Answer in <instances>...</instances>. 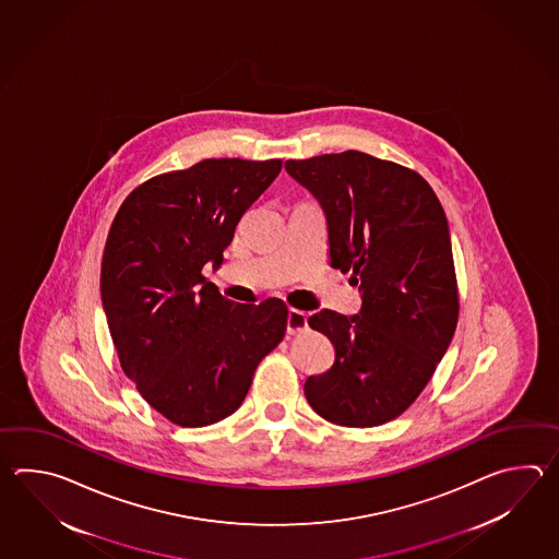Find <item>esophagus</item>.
Segmentation results:
<instances>
[{
    "instance_id": "obj_1",
    "label": "esophagus",
    "mask_w": 559,
    "mask_h": 559,
    "mask_svg": "<svg viewBox=\"0 0 559 559\" xmlns=\"http://www.w3.org/2000/svg\"><path fill=\"white\" fill-rule=\"evenodd\" d=\"M306 330H308V316L304 311L289 309V313H287V333L297 335V333L306 332Z\"/></svg>"
}]
</instances>
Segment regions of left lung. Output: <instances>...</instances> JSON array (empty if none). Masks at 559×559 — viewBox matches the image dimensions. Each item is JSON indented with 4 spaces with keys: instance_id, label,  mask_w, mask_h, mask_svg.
<instances>
[{
    "instance_id": "8db88e82",
    "label": "left lung",
    "mask_w": 559,
    "mask_h": 559,
    "mask_svg": "<svg viewBox=\"0 0 559 559\" xmlns=\"http://www.w3.org/2000/svg\"><path fill=\"white\" fill-rule=\"evenodd\" d=\"M320 202L330 263L359 287L361 309H321L311 330L335 347L332 369L304 385L323 419L373 428L404 414L452 344L460 301L438 195L416 171L361 152L285 162Z\"/></svg>"
}]
</instances>
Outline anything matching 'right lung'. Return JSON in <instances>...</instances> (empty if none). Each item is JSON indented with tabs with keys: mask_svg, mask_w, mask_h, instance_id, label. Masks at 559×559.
I'll return each instance as SVG.
<instances>
[{
	"mask_svg": "<svg viewBox=\"0 0 559 559\" xmlns=\"http://www.w3.org/2000/svg\"><path fill=\"white\" fill-rule=\"evenodd\" d=\"M280 171V159H203L135 188L109 229L99 285L119 364L181 428L231 416L284 340L282 299L236 304L202 275L224 263L241 215Z\"/></svg>",
	"mask_w": 559,
	"mask_h": 559,
	"instance_id": "obj_1",
	"label": "right lung"
}]
</instances>
